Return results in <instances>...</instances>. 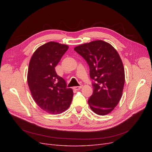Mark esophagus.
<instances>
[{"label": "esophagus", "mask_w": 152, "mask_h": 152, "mask_svg": "<svg viewBox=\"0 0 152 152\" xmlns=\"http://www.w3.org/2000/svg\"><path fill=\"white\" fill-rule=\"evenodd\" d=\"M82 87V86H75V87H73V89H75V90H79V89H80Z\"/></svg>", "instance_id": "obj_1"}]
</instances>
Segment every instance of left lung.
<instances>
[{
	"label": "left lung",
	"mask_w": 152,
	"mask_h": 152,
	"mask_svg": "<svg viewBox=\"0 0 152 152\" xmlns=\"http://www.w3.org/2000/svg\"><path fill=\"white\" fill-rule=\"evenodd\" d=\"M89 66L93 93L88 100L91 109L106 115L113 111L122 96L125 72L122 59L111 44L103 40H94L74 48Z\"/></svg>",
	"instance_id": "1"
}]
</instances>
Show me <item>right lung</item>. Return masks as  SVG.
<instances>
[{
    "instance_id": "add662e5",
    "label": "right lung",
    "mask_w": 152,
    "mask_h": 152,
    "mask_svg": "<svg viewBox=\"0 0 152 152\" xmlns=\"http://www.w3.org/2000/svg\"><path fill=\"white\" fill-rule=\"evenodd\" d=\"M68 46L49 42L36 49L30 59L27 82L35 102L50 114L61 113L70 106L73 90L57 75L55 67Z\"/></svg>"
}]
</instances>
